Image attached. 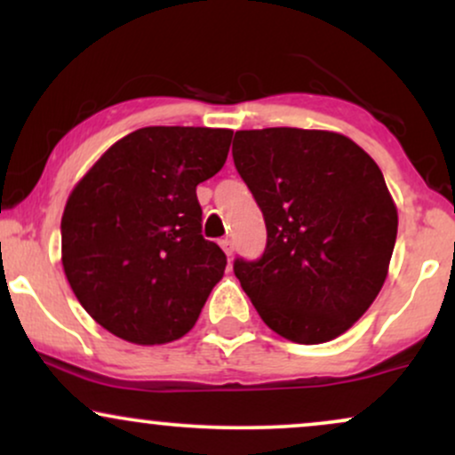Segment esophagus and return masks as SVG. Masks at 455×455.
I'll list each match as a JSON object with an SVG mask.
<instances>
[{"label":"esophagus","instance_id":"obj_1","mask_svg":"<svg viewBox=\"0 0 455 455\" xmlns=\"http://www.w3.org/2000/svg\"><path fill=\"white\" fill-rule=\"evenodd\" d=\"M220 245H222L224 252H227V257H231V254H233V242H231V239H228V237L222 239Z\"/></svg>","mask_w":455,"mask_h":455}]
</instances>
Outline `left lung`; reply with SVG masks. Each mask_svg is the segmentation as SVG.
Listing matches in <instances>:
<instances>
[{"instance_id":"obj_1","label":"left lung","mask_w":455,"mask_h":455,"mask_svg":"<svg viewBox=\"0 0 455 455\" xmlns=\"http://www.w3.org/2000/svg\"><path fill=\"white\" fill-rule=\"evenodd\" d=\"M233 162L267 227L257 260L235 259L265 325L299 344L338 338L377 299L398 212L377 162L325 130L235 132Z\"/></svg>"}]
</instances>
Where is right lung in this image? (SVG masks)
I'll list each match as a JSON object with an SVG mask.
<instances>
[{
    "instance_id": "obj_1",
    "label": "right lung",
    "mask_w": 455,
    "mask_h": 455,
    "mask_svg": "<svg viewBox=\"0 0 455 455\" xmlns=\"http://www.w3.org/2000/svg\"><path fill=\"white\" fill-rule=\"evenodd\" d=\"M231 139L222 128L134 130L68 196L61 263L107 331L164 344L195 327L227 267L220 245L201 235L196 186L222 169Z\"/></svg>"
}]
</instances>
